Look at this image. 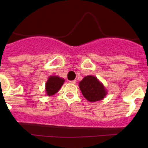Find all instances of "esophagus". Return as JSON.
Here are the masks:
<instances>
[{"mask_svg": "<svg viewBox=\"0 0 148 148\" xmlns=\"http://www.w3.org/2000/svg\"><path fill=\"white\" fill-rule=\"evenodd\" d=\"M69 83H70V84H75L76 83V80H74V81H69Z\"/></svg>", "mask_w": 148, "mask_h": 148, "instance_id": "obj_1", "label": "esophagus"}]
</instances>
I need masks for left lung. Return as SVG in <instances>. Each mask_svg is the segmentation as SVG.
Wrapping results in <instances>:
<instances>
[{
  "mask_svg": "<svg viewBox=\"0 0 148 148\" xmlns=\"http://www.w3.org/2000/svg\"><path fill=\"white\" fill-rule=\"evenodd\" d=\"M79 86L83 95L90 102L102 100L108 93L102 83L92 75L85 76L79 82Z\"/></svg>",
  "mask_w": 148,
  "mask_h": 148,
  "instance_id": "left-lung-1",
  "label": "left lung"
}]
</instances>
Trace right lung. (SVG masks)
Instances as JSON below:
<instances>
[{
    "instance_id": "1",
    "label": "right lung",
    "mask_w": 148,
    "mask_h": 148,
    "mask_svg": "<svg viewBox=\"0 0 148 148\" xmlns=\"http://www.w3.org/2000/svg\"><path fill=\"white\" fill-rule=\"evenodd\" d=\"M64 79L58 76H50L46 83V94L48 96H52L59 91L64 84Z\"/></svg>"
}]
</instances>
